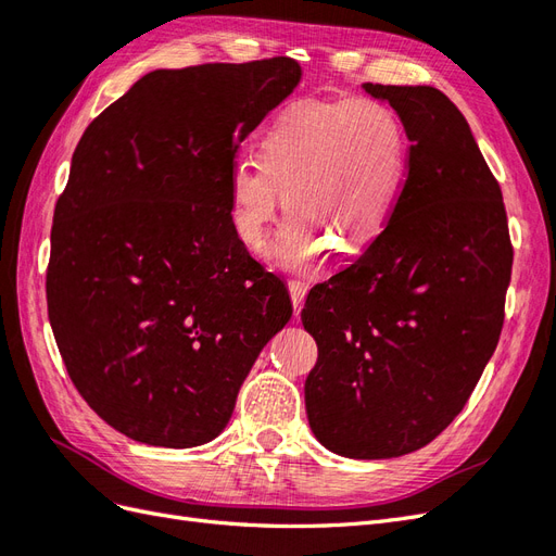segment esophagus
Wrapping results in <instances>:
<instances>
[{"label": "esophagus", "instance_id": "1", "mask_svg": "<svg viewBox=\"0 0 556 556\" xmlns=\"http://www.w3.org/2000/svg\"><path fill=\"white\" fill-rule=\"evenodd\" d=\"M290 296H292V306H294V313L299 315V311H301V304H304V299H306V294H308V285H304V282H299V280H290Z\"/></svg>", "mask_w": 556, "mask_h": 556}]
</instances>
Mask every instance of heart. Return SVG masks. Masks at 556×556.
I'll use <instances>...</instances> for the list:
<instances>
[{
  "mask_svg": "<svg viewBox=\"0 0 556 556\" xmlns=\"http://www.w3.org/2000/svg\"><path fill=\"white\" fill-rule=\"evenodd\" d=\"M403 176L406 137L390 106L376 99L299 102L266 129L262 162L231 164V225L255 248L285 201L292 215L266 255L288 271H306L333 243L345 252L374 243Z\"/></svg>",
  "mask_w": 556,
  "mask_h": 556,
  "instance_id": "1",
  "label": "heart"
}]
</instances>
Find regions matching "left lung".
Listing matches in <instances>:
<instances>
[{
    "label": "left lung",
    "instance_id": "1",
    "mask_svg": "<svg viewBox=\"0 0 556 556\" xmlns=\"http://www.w3.org/2000/svg\"><path fill=\"white\" fill-rule=\"evenodd\" d=\"M362 90L408 137V176L380 237L317 285L301 323L315 439L348 459H392L462 413L494 355L513 271L496 178L462 111L431 86Z\"/></svg>",
    "mask_w": 556,
    "mask_h": 556
}]
</instances>
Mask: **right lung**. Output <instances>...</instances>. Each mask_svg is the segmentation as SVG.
<instances>
[{
    "label": "right lung",
    "mask_w": 556,
    "mask_h": 556,
    "mask_svg": "<svg viewBox=\"0 0 556 556\" xmlns=\"http://www.w3.org/2000/svg\"><path fill=\"white\" fill-rule=\"evenodd\" d=\"M301 80L290 58L155 70L83 134L58 199L48 317L88 406L131 441L197 447L227 427L285 282L231 225L239 146Z\"/></svg>",
    "instance_id": "obj_1"
}]
</instances>
